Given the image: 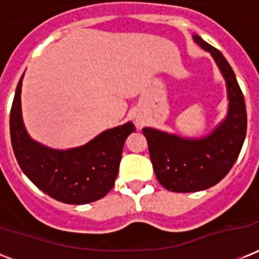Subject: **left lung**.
I'll return each instance as SVG.
<instances>
[{
	"label": "left lung",
	"instance_id": "obj_1",
	"mask_svg": "<svg viewBox=\"0 0 259 259\" xmlns=\"http://www.w3.org/2000/svg\"><path fill=\"white\" fill-rule=\"evenodd\" d=\"M193 41L209 52L227 87V115L209 134L185 138L153 127H144L158 183L172 192H197L218 184L233 168L241 153L247 129L245 98L233 68L221 51L200 36Z\"/></svg>",
	"mask_w": 259,
	"mask_h": 259
}]
</instances>
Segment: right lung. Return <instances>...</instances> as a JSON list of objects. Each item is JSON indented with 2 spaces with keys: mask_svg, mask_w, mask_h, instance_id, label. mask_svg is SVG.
<instances>
[{
  "mask_svg": "<svg viewBox=\"0 0 259 259\" xmlns=\"http://www.w3.org/2000/svg\"><path fill=\"white\" fill-rule=\"evenodd\" d=\"M22 78L10 110V140L14 156L26 177L42 192L67 204L99 200L114 187L122 149L132 122L107 129L91 141L71 149H52L34 141L25 129L21 113Z\"/></svg>",
  "mask_w": 259,
  "mask_h": 259,
  "instance_id": "obj_1",
  "label": "right lung"
}]
</instances>
